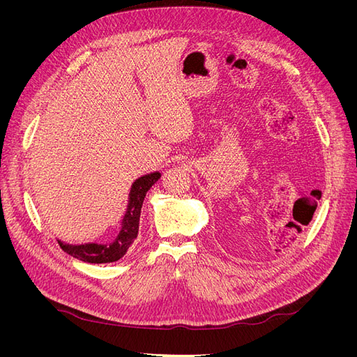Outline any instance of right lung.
<instances>
[{
	"label": "right lung",
	"mask_w": 357,
	"mask_h": 357,
	"mask_svg": "<svg viewBox=\"0 0 357 357\" xmlns=\"http://www.w3.org/2000/svg\"><path fill=\"white\" fill-rule=\"evenodd\" d=\"M159 178H160V172H152V174H146L132 183L131 190H129V195H128L126 211L121 222V231H119L117 236L112 243L70 244L56 238L59 247L70 256L88 264H112L119 261V259L125 256L128 248L131 247V244L137 238L139 213H142L146 193Z\"/></svg>",
	"instance_id": "obj_1"
}]
</instances>
